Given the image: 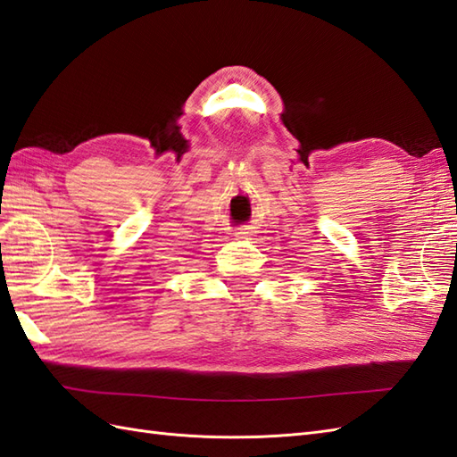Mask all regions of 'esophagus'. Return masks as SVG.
I'll use <instances>...</instances> for the list:
<instances>
[{
	"mask_svg": "<svg viewBox=\"0 0 457 457\" xmlns=\"http://www.w3.org/2000/svg\"><path fill=\"white\" fill-rule=\"evenodd\" d=\"M249 236H251V233H249V229H245V228H241V229L236 231V237H237V239H247Z\"/></svg>",
	"mask_w": 457,
	"mask_h": 457,
	"instance_id": "esophagus-1",
	"label": "esophagus"
}]
</instances>
